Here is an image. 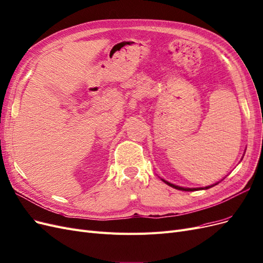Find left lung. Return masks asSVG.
I'll list each match as a JSON object with an SVG mask.
<instances>
[{
  "label": "left lung",
  "instance_id": "8db88e82",
  "mask_svg": "<svg viewBox=\"0 0 263 263\" xmlns=\"http://www.w3.org/2000/svg\"><path fill=\"white\" fill-rule=\"evenodd\" d=\"M163 181L166 182V184L170 185L171 187H173V188L178 189V190H182V191H196V190H201V189H209V188L213 187V186H209V187H205V188H184V187H179V186H175V185H173V184H170V182H167V181H165V180H163ZM215 185H217V184H215Z\"/></svg>",
  "mask_w": 263,
  "mask_h": 263
}]
</instances>
